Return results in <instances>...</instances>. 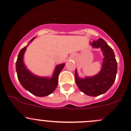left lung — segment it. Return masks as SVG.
<instances>
[{
  "label": "left lung",
  "instance_id": "obj_1",
  "mask_svg": "<svg viewBox=\"0 0 131 131\" xmlns=\"http://www.w3.org/2000/svg\"><path fill=\"white\" fill-rule=\"evenodd\" d=\"M93 48H100L104 56L100 72L93 77L80 78L75 70V82L85 94L96 97L105 93L112 86L116 78L117 63L113 49L104 39H99L90 42Z\"/></svg>",
  "mask_w": 131,
  "mask_h": 131
}]
</instances>
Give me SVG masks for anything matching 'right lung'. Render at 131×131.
Wrapping results in <instances>:
<instances>
[{"instance_id": "1", "label": "right lung", "mask_w": 131, "mask_h": 131, "mask_svg": "<svg viewBox=\"0 0 131 131\" xmlns=\"http://www.w3.org/2000/svg\"><path fill=\"white\" fill-rule=\"evenodd\" d=\"M34 38H32L30 42H32ZM27 47V46H25L20 51L16 61V72L19 81L26 90L34 95L38 97L49 95L54 92L57 86L58 75L64 67V63L56 66L53 77L51 78L36 76L27 69L23 62V56Z\"/></svg>"}]
</instances>
